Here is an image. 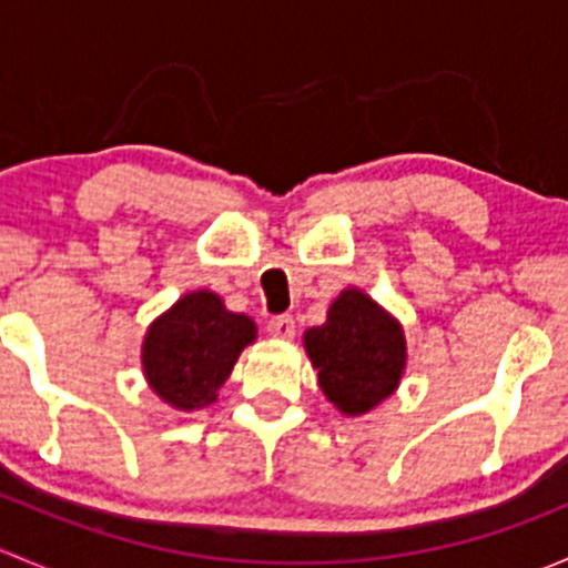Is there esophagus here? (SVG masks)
<instances>
[{"instance_id":"esophagus-1","label":"esophagus","mask_w":568,"mask_h":568,"mask_svg":"<svg viewBox=\"0 0 568 568\" xmlns=\"http://www.w3.org/2000/svg\"><path fill=\"white\" fill-rule=\"evenodd\" d=\"M266 329L272 332L274 337H280V341H291V337L296 335V324H294V318L288 316V313H285V316H272L266 321Z\"/></svg>"}]
</instances>
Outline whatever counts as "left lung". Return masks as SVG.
<instances>
[{
    "instance_id": "8db88e82",
    "label": "left lung",
    "mask_w": 568,
    "mask_h": 568,
    "mask_svg": "<svg viewBox=\"0 0 568 568\" xmlns=\"http://www.w3.org/2000/svg\"><path fill=\"white\" fill-rule=\"evenodd\" d=\"M318 385L343 415H365L390 398L404 376V329L359 288H346L326 321L305 332Z\"/></svg>"
}]
</instances>
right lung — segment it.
<instances>
[{
	"label": "right lung",
	"instance_id": "right-lung-1",
	"mask_svg": "<svg viewBox=\"0 0 568 568\" xmlns=\"http://www.w3.org/2000/svg\"><path fill=\"white\" fill-rule=\"evenodd\" d=\"M255 332V321L227 311L211 291L181 296L153 321L142 343L148 385L175 409H203L214 404Z\"/></svg>",
	"mask_w": 568,
	"mask_h": 568
}]
</instances>
